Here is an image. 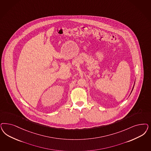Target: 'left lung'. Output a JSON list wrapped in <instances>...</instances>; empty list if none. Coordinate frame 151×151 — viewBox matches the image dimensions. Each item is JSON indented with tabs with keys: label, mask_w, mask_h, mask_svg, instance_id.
<instances>
[{
	"label": "left lung",
	"mask_w": 151,
	"mask_h": 151,
	"mask_svg": "<svg viewBox=\"0 0 151 151\" xmlns=\"http://www.w3.org/2000/svg\"><path fill=\"white\" fill-rule=\"evenodd\" d=\"M134 83H135V82H134ZM134 84L133 85V88H132V90L131 93L132 92V91H133V88H134Z\"/></svg>",
	"instance_id": "left-lung-1"
}]
</instances>
